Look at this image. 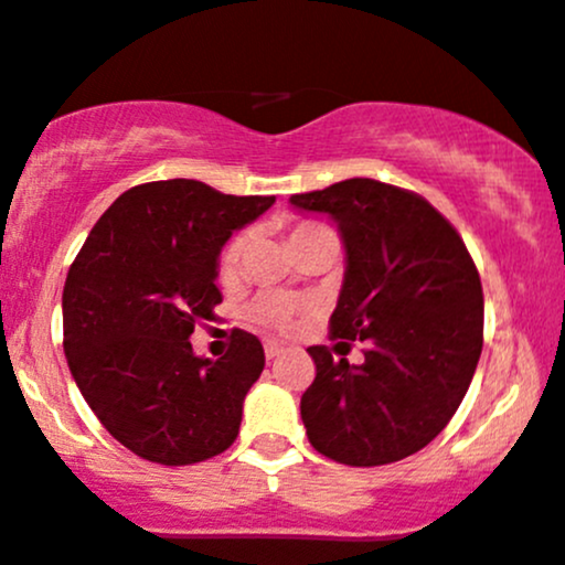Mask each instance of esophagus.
Masks as SVG:
<instances>
[{
    "mask_svg": "<svg viewBox=\"0 0 565 565\" xmlns=\"http://www.w3.org/2000/svg\"><path fill=\"white\" fill-rule=\"evenodd\" d=\"M284 352V348L278 342H265V358L268 360H274L276 355H281Z\"/></svg>",
    "mask_w": 565,
    "mask_h": 565,
    "instance_id": "esophagus-1",
    "label": "esophagus"
}]
</instances>
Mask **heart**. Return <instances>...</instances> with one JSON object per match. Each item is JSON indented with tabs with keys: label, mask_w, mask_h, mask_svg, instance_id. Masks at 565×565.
Listing matches in <instances>:
<instances>
[{
	"label": "heart",
	"mask_w": 565,
	"mask_h": 565,
	"mask_svg": "<svg viewBox=\"0 0 565 565\" xmlns=\"http://www.w3.org/2000/svg\"><path fill=\"white\" fill-rule=\"evenodd\" d=\"M318 231H323V226H318V223H302V226H297L295 231H291V244L308 239V236L318 234ZM247 244H249V234H236L234 239L226 244V249H223V255H221V278H231L236 274ZM253 312H255L257 321L284 329V326H289L291 318H295L297 305L281 295H268V297H260V300L255 302Z\"/></svg>",
	"instance_id": "1"
}]
</instances>
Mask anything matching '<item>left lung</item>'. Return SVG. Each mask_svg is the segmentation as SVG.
<instances>
[{"label":"left lung","mask_w":565,"mask_h":565,"mask_svg":"<svg viewBox=\"0 0 565 565\" xmlns=\"http://www.w3.org/2000/svg\"><path fill=\"white\" fill-rule=\"evenodd\" d=\"M334 221L344 281L331 334L369 342L360 365L310 348L300 413L310 445L344 466L418 452L455 416L484 342V297L463 239L424 196L373 179L295 194Z\"/></svg>","instance_id":"8db88e82"}]
</instances>
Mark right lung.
Segmentation results:
<instances>
[{
    "label": "right lung",
    "mask_w": 565,
    "mask_h": 565,
    "mask_svg": "<svg viewBox=\"0 0 565 565\" xmlns=\"http://www.w3.org/2000/svg\"><path fill=\"white\" fill-rule=\"evenodd\" d=\"M276 196H234L192 179L128 189L105 210L63 289L65 358L99 424L162 466H189L234 445L260 379V339L236 329L223 358L189 337L223 300L217 255Z\"/></svg>",
    "instance_id": "obj_1"
}]
</instances>
